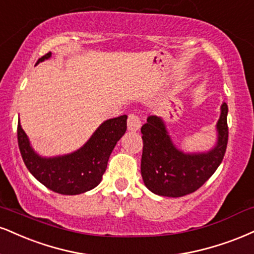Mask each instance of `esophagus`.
I'll use <instances>...</instances> for the list:
<instances>
[{
	"label": "esophagus",
	"mask_w": 254,
	"mask_h": 254,
	"mask_svg": "<svg viewBox=\"0 0 254 254\" xmlns=\"http://www.w3.org/2000/svg\"><path fill=\"white\" fill-rule=\"evenodd\" d=\"M140 127V118L136 114H130L127 117V129L136 131Z\"/></svg>",
	"instance_id": "1"
}]
</instances>
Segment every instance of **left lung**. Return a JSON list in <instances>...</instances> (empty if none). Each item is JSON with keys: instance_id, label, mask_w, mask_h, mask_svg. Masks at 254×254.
I'll list each match as a JSON object with an SVG mask.
<instances>
[{"instance_id": "obj_1", "label": "left lung", "mask_w": 254, "mask_h": 254, "mask_svg": "<svg viewBox=\"0 0 254 254\" xmlns=\"http://www.w3.org/2000/svg\"><path fill=\"white\" fill-rule=\"evenodd\" d=\"M228 106L224 103L218 122V144L207 154L187 155L179 151L168 136L160 117L149 116L143 124L140 173L152 193L168 197L185 196L197 190L224 160L228 142Z\"/></svg>"}]
</instances>
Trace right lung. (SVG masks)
Here are the masks:
<instances>
[{"label": "right lung", "mask_w": 254, "mask_h": 254, "mask_svg": "<svg viewBox=\"0 0 254 254\" xmlns=\"http://www.w3.org/2000/svg\"><path fill=\"white\" fill-rule=\"evenodd\" d=\"M51 52L38 60L51 57ZM127 116L109 119L98 127L90 140L78 151L63 157L42 158L30 148L21 124H17V142L21 156L30 174L56 193L75 195L91 190L102 181L115 145L127 131Z\"/></svg>", "instance_id": "add662e5"}]
</instances>
